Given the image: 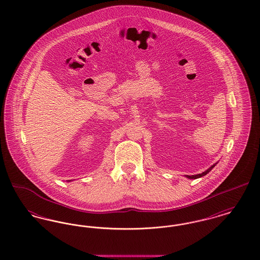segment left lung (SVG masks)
<instances>
[{"label": "left lung", "instance_id": "obj_1", "mask_svg": "<svg viewBox=\"0 0 260 260\" xmlns=\"http://www.w3.org/2000/svg\"><path fill=\"white\" fill-rule=\"evenodd\" d=\"M214 166H215V165L211 166L209 170H207V171L204 172V173H199V174H196V175H186V177H187V178H190V179H196V178H199V177H202V176H204V175H206V174H208V173H210V171L214 168Z\"/></svg>", "mask_w": 260, "mask_h": 260}]
</instances>
